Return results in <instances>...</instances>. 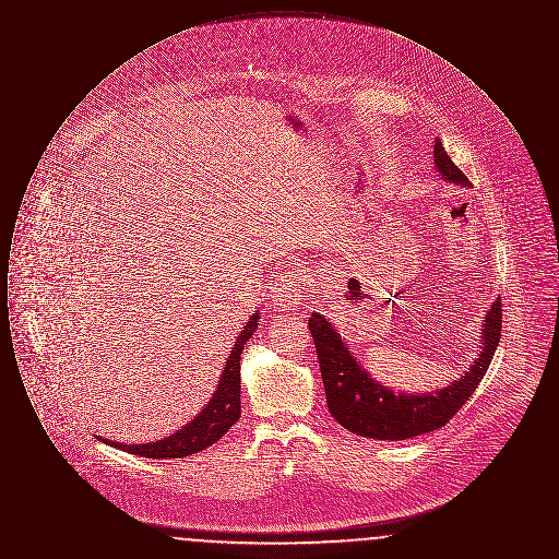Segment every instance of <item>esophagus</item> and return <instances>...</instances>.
<instances>
[{"instance_id":"obj_1","label":"esophagus","mask_w":559,"mask_h":559,"mask_svg":"<svg viewBox=\"0 0 559 559\" xmlns=\"http://www.w3.org/2000/svg\"><path fill=\"white\" fill-rule=\"evenodd\" d=\"M306 293V276L297 270L285 272L274 285V301L281 308H295Z\"/></svg>"}]
</instances>
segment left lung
<instances>
[{"instance_id": "8db88e82", "label": "left lung", "mask_w": 559, "mask_h": 559, "mask_svg": "<svg viewBox=\"0 0 559 559\" xmlns=\"http://www.w3.org/2000/svg\"><path fill=\"white\" fill-rule=\"evenodd\" d=\"M433 160L444 180L456 187H469L467 176L452 163L440 140L433 144ZM308 326L319 354L320 377L333 419L365 438L406 440L447 426L459 408L472 399L499 346L503 308L501 299H497L484 320L481 352L472 369L449 388L424 396H396L392 390L372 381L371 374L354 360L340 333L322 314L314 312Z\"/></svg>"}]
</instances>
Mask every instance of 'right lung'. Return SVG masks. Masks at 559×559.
<instances>
[{
	"label": "right lung",
	"instance_id": "right-lung-1",
	"mask_svg": "<svg viewBox=\"0 0 559 559\" xmlns=\"http://www.w3.org/2000/svg\"><path fill=\"white\" fill-rule=\"evenodd\" d=\"M260 317H251L242 326L239 340L224 365V372L219 377L217 390L210 400V404L180 431L171 433L169 438L151 442V444H117L100 438L110 447H117L121 451L140 454L146 459H182L194 452L205 451L215 444L230 427L239 421L240 417V354L242 347L249 342V337L255 333Z\"/></svg>",
	"mask_w": 559,
	"mask_h": 559
}]
</instances>
